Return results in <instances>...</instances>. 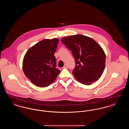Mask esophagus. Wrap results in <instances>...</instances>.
Segmentation results:
<instances>
[{"instance_id": "34e87169", "label": "esophagus", "mask_w": 129, "mask_h": 129, "mask_svg": "<svg viewBox=\"0 0 129 129\" xmlns=\"http://www.w3.org/2000/svg\"><path fill=\"white\" fill-rule=\"evenodd\" d=\"M66 68H68V66L66 64H65V65L64 66V67H63V69H66Z\"/></svg>"}]
</instances>
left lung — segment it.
Instances as JSON below:
<instances>
[{
    "mask_svg": "<svg viewBox=\"0 0 129 129\" xmlns=\"http://www.w3.org/2000/svg\"><path fill=\"white\" fill-rule=\"evenodd\" d=\"M62 43L72 51L75 67L73 74L85 85L98 80L104 71L106 55L102 47L90 37L76 34L63 38Z\"/></svg>",
    "mask_w": 129,
    "mask_h": 129,
    "instance_id": "left-lung-1",
    "label": "left lung"
}]
</instances>
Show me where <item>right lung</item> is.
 <instances>
[{
	"instance_id": "add662e5",
	"label": "right lung",
	"mask_w": 129,
	"mask_h": 129,
	"mask_svg": "<svg viewBox=\"0 0 129 129\" xmlns=\"http://www.w3.org/2000/svg\"><path fill=\"white\" fill-rule=\"evenodd\" d=\"M59 40L57 38L44 39L26 52L23 61L25 76L34 85L46 87L56 79L60 71L55 68L54 54Z\"/></svg>"
}]
</instances>
